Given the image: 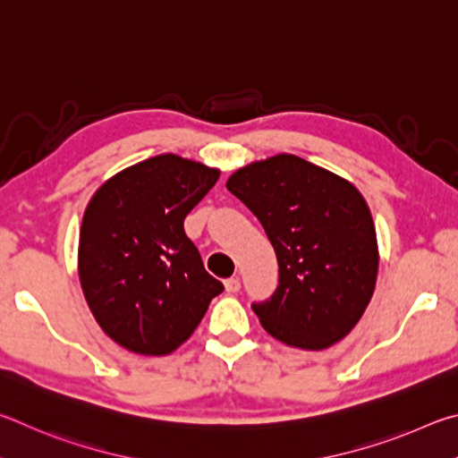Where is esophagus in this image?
<instances>
[{"mask_svg":"<svg viewBox=\"0 0 458 458\" xmlns=\"http://www.w3.org/2000/svg\"><path fill=\"white\" fill-rule=\"evenodd\" d=\"M225 290H227L229 293H237L239 290H242V279L239 277L225 279Z\"/></svg>","mask_w":458,"mask_h":458,"instance_id":"34e87169","label":"esophagus"}]
</instances>
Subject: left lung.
I'll use <instances>...</instances> for the list:
<instances>
[{
    "label": "left lung",
    "mask_w": 458,
    "mask_h": 458,
    "mask_svg": "<svg viewBox=\"0 0 458 458\" xmlns=\"http://www.w3.org/2000/svg\"><path fill=\"white\" fill-rule=\"evenodd\" d=\"M227 189L258 216L277 255L276 292L251 303L266 332L303 350L340 342L362 318L378 276L364 197L295 155L239 168Z\"/></svg>",
    "instance_id": "obj_1"
}]
</instances>
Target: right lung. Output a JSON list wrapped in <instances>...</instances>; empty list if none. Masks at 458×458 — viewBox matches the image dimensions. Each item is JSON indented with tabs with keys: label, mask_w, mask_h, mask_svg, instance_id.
Returning a JSON list of instances; mask_svg holds the SVG:
<instances>
[{
	"label": "right lung",
	"mask_w": 458,
	"mask_h": 458,
	"mask_svg": "<svg viewBox=\"0 0 458 458\" xmlns=\"http://www.w3.org/2000/svg\"><path fill=\"white\" fill-rule=\"evenodd\" d=\"M216 179V168L158 155L112 176L88 203L80 284L96 322L126 350H176L223 292L182 225Z\"/></svg>",
	"instance_id": "add662e5"
}]
</instances>
